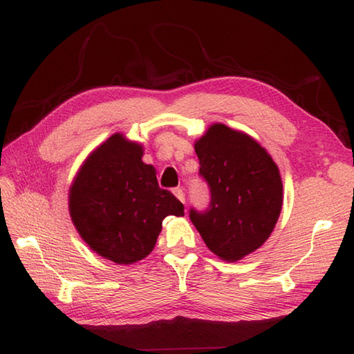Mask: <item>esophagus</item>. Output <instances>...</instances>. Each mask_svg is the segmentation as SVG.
Listing matches in <instances>:
<instances>
[{"mask_svg":"<svg viewBox=\"0 0 354 354\" xmlns=\"http://www.w3.org/2000/svg\"><path fill=\"white\" fill-rule=\"evenodd\" d=\"M173 194H175V196L184 204V202H185V194H184L183 189H179V187H178V189H173Z\"/></svg>","mask_w":354,"mask_h":354,"instance_id":"esophagus-1","label":"esophagus"}]
</instances>
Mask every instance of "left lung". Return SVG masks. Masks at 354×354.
Listing matches in <instances>:
<instances>
[{
  "instance_id": "1",
  "label": "left lung",
  "mask_w": 354,
  "mask_h": 354,
  "mask_svg": "<svg viewBox=\"0 0 354 354\" xmlns=\"http://www.w3.org/2000/svg\"><path fill=\"white\" fill-rule=\"evenodd\" d=\"M194 150L199 175L209 189L204 212L190 208V221L208 250L227 261L254 252L274 231L283 205L277 164L250 135L216 123Z\"/></svg>"
}]
</instances>
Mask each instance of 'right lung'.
<instances>
[{"instance_id":"add662e5","label":"right lung","mask_w":354,"mask_h":354,"mask_svg":"<svg viewBox=\"0 0 354 354\" xmlns=\"http://www.w3.org/2000/svg\"><path fill=\"white\" fill-rule=\"evenodd\" d=\"M142 146L114 133L86 158L70 189V216L93 251L118 265L152 252L165 216L184 205L160 189Z\"/></svg>"}]
</instances>
